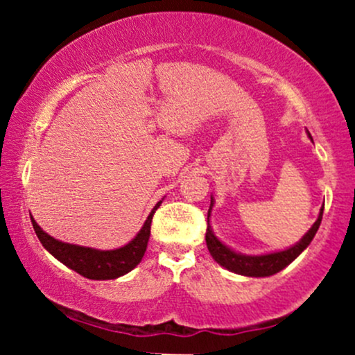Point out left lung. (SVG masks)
Returning a JSON list of instances; mask_svg holds the SVG:
<instances>
[{"label":"left lung","instance_id":"obj_1","mask_svg":"<svg viewBox=\"0 0 355 355\" xmlns=\"http://www.w3.org/2000/svg\"><path fill=\"white\" fill-rule=\"evenodd\" d=\"M214 197L210 200V209L209 215H207V220H209V227H207V247H209L210 255L214 257V260L220 263L227 270L234 272V274L245 275V277H270L277 274V272L284 270L288 263H292L299 257L305 248L309 247V243L312 242V239L315 237L317 230H319V225L322 222V214H324V205L319 211V217H317L313 225L309 229L307 234L304 235L295 245L285 248V250H277L270 252V254H262V255H245L240 254V252L232 250L230 247H227L225 243L220 242L217 235L214 234L210 227V211L214 209Z\"/></svg>","mask_w":355,"mask_h":355}]
</instances>
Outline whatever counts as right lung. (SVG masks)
Segmentation results:
<instances>
[{
	"label": "right lung",
	"instance_id": "1",
	"mask_svg": "<svg viewBox=\"0 0 355 355\" xmlns=\"http://www.w3.org/2000/svg\"><path fill=\"white\" fill-rule=\"evenodd\" d=\"M162 200L153 207L150 215L146 217L144 227L135 235V239L130 240L128 243L120 248H113V250H98V248L92 247H81L75 243L61 242V240L53 239L48 235L42 227L36 223V220L31 217L33 229L38 235L42 245L46 248L50 254L60 260L63 266H67L71 270L78 272L80 275L87 277L92 280H112L118 277L128 274L133 270L138 263L144 259L146 245H148L150 239V225H152V218L155 210L160 207Z\"/></svg>",
	"mask_w": 355,
	"mask_h": 355
}]
</instances>
